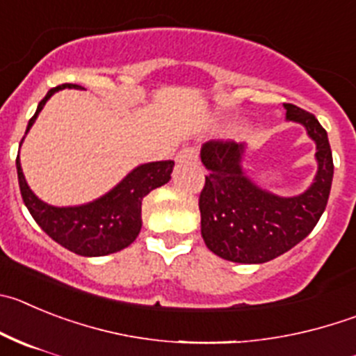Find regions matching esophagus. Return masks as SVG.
Wrapping results in <instances>:
<instances>
[{"label": "esophagus", "instance_id": "34e87169", "mask_svg": "<svg viewBox=\"0 0 356 356\" xmlns=\"http://www.w3.org/2000/svg\"><path fill=\"white\" fill-rule=\"evenodd\" d=\"M197 161H200V152H197V148H194V146L184 148L178 155H176V162H180V164H188V162L197 164Z\"/></svg>", "mask_w": 356, "mask_h": 356}]
</instances>
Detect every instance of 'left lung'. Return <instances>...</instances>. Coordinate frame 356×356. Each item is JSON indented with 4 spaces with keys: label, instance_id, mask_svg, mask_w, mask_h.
<instances>
[{
    "label": "left lung",
    "instance_id": "8db88e82",
    "mask_svg": "<svg viewBox=\"0 0 356 356\" xmlns=\"http://www.w3.org/2000/svg\"><path fill=\"white\" fill-rule=\"evenodd\" d=\"M286 118L302 123L316 143L318 175L304 194L279 197L256 187L242 169L243 145L213 139L201 149L207 168L200 194L201 234L208 249L234 263H266L288 252L314 229L330 195L334 159L318 118L284 104Z\"/></svg>",
    "mask_w": 356,
    "mask_h": 356
}]
</instances>
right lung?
<instances>
[{
  "label": "right lung",
  "instance_id": "obj_1",
  "mask_svg": "<svg viewBox=\"0 0 356 356\" xmlns=\"http://www.w3.org/2000/svg\"><path fill=\"white\" fill-rule=\"evenodd\" d=\"M65 88H81L77 84H61V86L49 90L47 95L40 100L37 113L29 120L28 129L35 123V118L45 106L51 95ZM17 165L19 188H21L22 201L29 210L35 222L61 247L76 252L79 256L95 257L107 256L125 249L138 238L141 231V204L146 195L153 188L162 187L171 180V172L175 162L161 161L149 162L134 169L123 178L116 187L100 200L83 207L58 208L44 203L31 192L22 175L21 162Z\"/></svg>",
  "mask_w": 356,
  "mask_h": 356
}]
</instances>
